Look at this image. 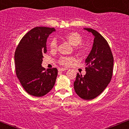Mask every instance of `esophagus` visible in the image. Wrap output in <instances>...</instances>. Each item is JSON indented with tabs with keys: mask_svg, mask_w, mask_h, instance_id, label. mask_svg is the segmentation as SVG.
Segmentation results:
<instances>
[{
	"mask_svg": "<svg viewBox=\"0 0 129 129\" xmlns=\"http://www.w3.org/2000/svg\"><path fill=\"white\" fill-rule=\"evenodd\" d=\"M67 69H65V68H59L58 69L59 72H63V71H66Z\"/></svg>",
	"mask_w": 129,
	"mask_h": 129,
	"instance_id": "obj_1",
	"label": "esophagus"
}]
</instances>
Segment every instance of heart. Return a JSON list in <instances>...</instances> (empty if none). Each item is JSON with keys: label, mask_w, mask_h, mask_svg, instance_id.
Returning <instances> with one entry per match:
<instances>
[{"label": "heart", "mask_w": 129, "mask_h": 129, "mask_svg": "<svg viewBox=\"0 0 129 129\" xmlns=\"http://www.w3.org/2000/svg\"><path fill=\"white\" fill-rule=\"evenodd\" d=\"M63 38L67 41H68L72 45L74 46H77L79 45L76 48L78 49H81L82 48L81 44L82 42V38L78 33L77 32H69L66 33ZM57 41L55 39H53L50 41L49 46L51 50H56L57 48ZM76 60L75 57H72V56H61L58 60V63L61 66L65 67H69L73 63V62Z\"/></svg>", "instance_id": "b5f03b06"}]
</instances>
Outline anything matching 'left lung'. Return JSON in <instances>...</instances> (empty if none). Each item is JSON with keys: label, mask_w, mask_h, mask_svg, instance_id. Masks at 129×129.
<instances>
[{"label": "left lung", "mask_w": 129, "mask_h": 129, "mask_svg": "<svg viewBox=\"0 0 129 129\" xmlns=\"http://www.w3.org/2000/svg\"><path fill=\"white\" fill-rule=\"evenodd\" d=\"M94 35L92 50L85 59L86 74H77L74 82L75 92L81 98L91 100L101 93L113 75V57L105 38L94 29L84 28Z\"/></svg>", "instance_id": "obj_1"}]
</instances>
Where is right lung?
<instances>
[{"mask_svg": "<svg viewBox=\"0 0 129 129\" xmlns=\"http://www.w3.org/2000/svg\"><path fill=\"white\" fill-rule=\"evenodd\" d=\"M54 28L37 26L22 38L14 54L16 74L30 95L41 97L53 88L57 76L56 68L45 70L42 58L47 53V39Z\"/></svg>", "mask_w": 129, "mask_h": 129, "instance_id": "1", "label": "right lung"}]
</instances>
